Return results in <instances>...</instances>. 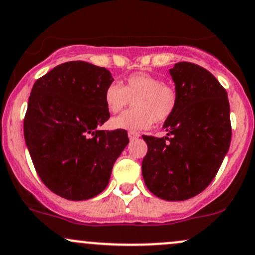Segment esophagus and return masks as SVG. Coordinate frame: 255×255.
<instances>
[{
	"mask_svg": "<svg viewBox=\"0 0 255 255\" xmlns=\"http://www.w3.org/2000/svg\"><path fill=\"white\" fill-rule=\"evenodd\" d=\"M128 136H129L130 140H134V139L139 138V133L134 132V130H129V132H128Z\"/></svg>",
	"mask_w": 255,
	"mask_h": 255,
	"instance_id": "34e87169",
	"label": "esophagus"
}]
</instances>
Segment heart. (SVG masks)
Returning a JSON list of instances; mask_svg holds the SVG:
<instances>
[{"instance_id":"1","label":"heart","mask_w":255,"mask_h":255,"mask_svg":"<svg viewBox=\"0 0 255 255\" xmlns=\"http://www.w3.org/2000/svg\"><path fill=\"white\" fill-rule=\"evenodd\" d=\"M105 105L111 114H117L133 101L134 107L110 121L115 129L143 130L155 122H165L176 111L178 93L173 85L163 83L152 74H130L123 85L111 83L104 93Z\"/></svg>"}]
</instances>
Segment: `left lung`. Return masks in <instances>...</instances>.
<instances>
[{
  "mask_svg": "<svg viewBox=\"0 0 255 255\" xmlns=\"http://www.w3.org/2000/svg\"><path fill=\"white\" fill-rule=\"evenodd\" d=\"M178 93L167 135H143L148 152L141 163L145 186L163 200H187L202 193L218 173L231 143L227 93L203 67L178 62L170 69Z\"/></svg>",
  "mask_w": 255,
  "mask_h": 255,
  "instance_id": "8db88e82",
  "label": "left lung"
}]
</instances>
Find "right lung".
I'll return each instance as SVG.
<instances>
[{"label": "right lung", "instance_id": "1", "mask_svg": "<svg viewBox=\"0 0 255 255\" xmlns=\"http://www.w3.org/2000/svg\"><path fill=\"white\" fill-rule=\"evenodd\" d=\"M110 71L84 61L58 64L35 82L24 138L42 183L68 200H87L109 184L127 146V130H99L110 119L104 93Z\"/></svg>", "mask_w": 255, "mask_h": 255}]
</instances>
